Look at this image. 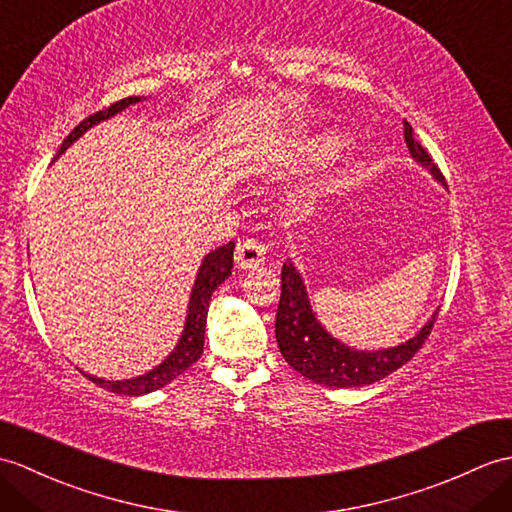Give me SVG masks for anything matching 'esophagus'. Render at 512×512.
<instances>
[{
  "mask_svg": "<svg viewBox=\"0 0 512 512\" xmlns=\"http://www.w3.org/2000/svg\"><path fill=\"white\" fill-rule=\"evenodd\" d=\"M264 255H266V248L259 242L242 240V242H237L233 259H235L237 268L248 270V268H257L261 261H264Z\"/></svg>",
  "mask_w": 512,
  "mask_h": 512,
  "instance_id": "esophagus-1",
  "label": "esophagus"
}]
</instances>
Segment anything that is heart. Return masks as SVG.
<instances>
[{
    "mask_svg": "<svg viewBox=\"0 0 512 512\" xmlns=\"http://www.w3.org/2000/svg\"><path fill=\"white\" fill-rule=\"evenodd\" d=\"M342 135L338 130H320V133H314L307 137L303 144L296 148V157L290 161L294 165H323L336 157L342 148ZM314 196L312 194H299V205L303 209H310L314 205Z\"/></svg>",
    "mask_w": 512,
    "mask_h": 512,
    "instance_id": "heart-1",
    "label": "heart"
}]
</instances>
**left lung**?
Segmentation results:
<instances>
[{
    "mask_svg": "<svg viewBox=\"0 0 512 512\" xmlns=\"http://www.w3.org/2000/svg\"><path fill=\"white\" fill-rule=\"evenodd\" d=\"M403 137H406L410 157L421 168L430 170L438 183L447 187L441 170L436 168L427 150L414 139V130L408 122H403ZM436 316L438 312H434L432 318L410 340L397 344V347L379 351L351 349L349 344L331 336L316 318L305 281L299 268L292 264V259L285 261L281 268V299L275 323L279 351L294 371H299L316 384L329 388H358L395 373L423 347L425 338L430 336L434 327Z\"/></svg>",
    "mask_w": 512,
    "mask_h": 512,
    "instance_id": "left-lung-1",
    "label": "left lung"
}]
</instances>
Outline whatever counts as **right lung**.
Here are the masks:
<instances>
[{
  "label": "right lung",
  "mask_w": 512,
  "mask_h": 512,
  "mask_svg": "<svg viewBox=\"0 0 512 512\" xmlns=\"http://www.w3.org/2000/svg\"><path fill=\"white\" fill-rule=\"evenodd\" d=\"M141 100V95H133V98H124L120 102L111 104L109 109L98 111L89 115L87 120H82L71 133L67 135V139L58 148L56 157L78 141L82 135L87 133L89 128H93L95 124H100L104 120H111L113 115L122 113L124 109H128L130 104H137ZM233 251H235V242L224 244L216 251H211L209 255H205L202 264L198 268V275L194 281L192 294H189V303H187V316H185V327L183 334L178 338L176 347L172 349V353L165 358L159 366H154L152 371L130 377V379H104V377H93L85 371H80L85 377H89L93 384H98L100 388H106L115 392V395H130V397H139V395H148V392L159 390L163 386H168L172 379H176L181 373H185L189 366H192L200 355H202V347H205V325H207V312H209V301L213 290L218 288L220 283H224L231 275L233 268Z\"/></svg>",
  "instance_id": "obj_1"
}]
</instances>
